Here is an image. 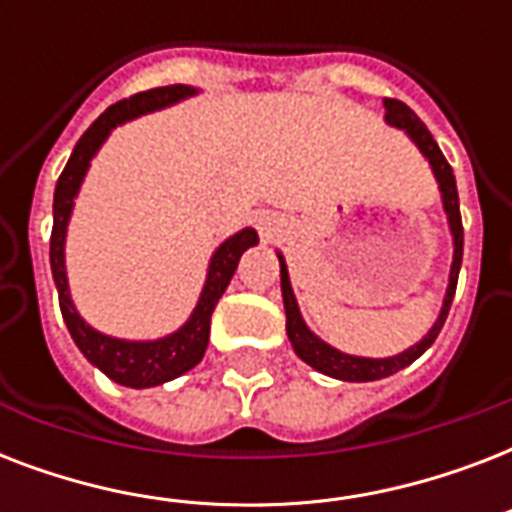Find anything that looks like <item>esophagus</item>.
<instances>
[{"mask_svg": "<svg viewBox=\"0 0 512 512\" xmlns=\"http://www.w3.org/2000/svg\"><path fill=\"white\" fill-rule=\"evenodd\" d=\"M260 233H263V239H273L279 233L276 217H260Z\"/></svg>", "mask_w": 512, "mask_h": 512, "instance_id": "34e87169", "label": "esophagus"}]
</instances>
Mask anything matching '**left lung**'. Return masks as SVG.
I'll list each match as a JSON object with an SVG mask.
<instances>
[{"label":"left lung","instance_id":"obj_1","mask_svg":"<svg viewBox=\"0 0 512 512\" xmlns=\"http://www.w3.org/2000/svg\"><path fill=\"white\" fill-rule=\"evenodd\" d=\"M385 122L396 130H404L412 143L420 148V154L428 159L430 170L436 175L438 191H441V201H444L446 220H449V231H452L454 241V257H452V271H449V287H446L444 305H441V313H438L436 324L430 327V332L422 337L420 342H414L412 348H406L404 353H396V356L388 358H364V356H350V353H342V350L332 348L329 342L321 340L319 335H313L308 324L300 316V308H297L295 292H292V284H289V271L287 263H284V255H279L281 265V297H284V311H287V335L292 348L305 364L313 366L316 372L327 374V377H335L342 382H372L382 380V377H390V374L401 372L406 366L417 361V358L425 353V350L436 342L438 332L444 327L446 316H449V308H452L454 289H457V276H460L462 265V217H460V196H457V180H454V172L449 167V162L441 154V148L433 140V135L428 132V127L420 122V116L414 114L412 108L401 103V100L385 98Z\"/></svg>","mask_w":512,"mask_h":512}]
</instances>
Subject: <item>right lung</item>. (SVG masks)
Segmentation results:
<instances>
[{"label": "right lung", "instance_id": "add662e5", "mask_svg": "<svg viewBox=\"0 0 512 512\" xmlns=\"http://www.w3.org/2000/svg\"><path fill=\"white\" fill-rule=\"evenodd\" d=\"M196 92L199 90L188 87V84H170V87H156V90L138 92L132 98L119 100L116 106L108 108L106 114H100L90 124V130L79 138V143L74 146V154L68 159L66 170L60 172L58 185H55L50 265L52 279H55V287H58L60 313H63L68 332L74 337L76 348L84 353V358L92 366H98L108 380L119 382L124 388H154V385L175 380V377H180V374H185L188 369L199 364L201 358H204V350H207L209 321H212V311H215L217 300L223 297V292L231 284L241 255L257 244L255 228H241L239 233H233L231 239H225L215 249V255L209 257L207 281H204L199 303H196L193 313L188 316V321L177 332L159 337V340H119V337H108L98 332V329H92L74 308L66 276V233L71 212H74L76 193L82 188V180L87 170H90V162L95 159L100 146L106 143L111 130H116L119 124L138 119L143 114H151V111L175 106L180 100L193 98Z\"/></svg>", "mask_w": 512, "mask_h": 512}]
</instances>
